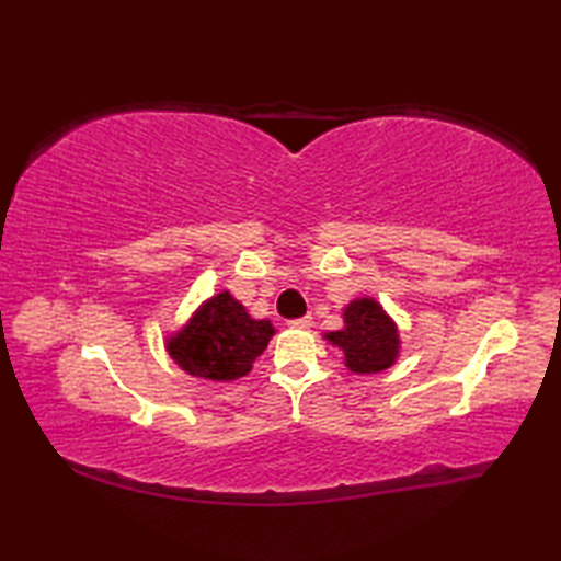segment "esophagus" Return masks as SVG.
Segmentation results:
<instances>
[{
	"mask_svg": "<svg viewBox=\"0 0 561 561\" xmlns=\"http://www.w3.org/2000/svg\"><path fill=\"white\" fill-rule=\"evenodd\" d=\"M289 325H291V328H296V330H308V328L313 325V318H311V316L294 318V320H289Z\"/></svg>",
	"mask_w": 561,
	"mask_h": 561,
	"instance_id": "obj_1",
	"label": "esophagus"
}]
</instances>
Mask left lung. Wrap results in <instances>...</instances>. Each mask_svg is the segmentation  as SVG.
Here are the masks:
<instances>
[{"mask_svg":"<svg viewBox=\"0 0 561 561\" xmlns=\"http://www.w3.org/2000/svg\"><path fill=\"white\" fill-rule=\"evenodd\" d=\"M328 340L344 352V364L356 374L383 371L398 356V330L374 299H356L344 311V330Z\"/></svg>","mask_w":561,"mask_h":561,"instance_id":"8db88e82","label":"left lung"}]
</instances>
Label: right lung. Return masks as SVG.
<instances>
[{"mask_svg": "<svg viewBox=\"0 0 561 561\" xmlns=\"http://www.w3.org/2000/svg\"><path fill=\"white\" fill-rule=\"evenodd\" d=\"M272 335L270 320H253L229 291H221L171 337L169 352L187 374L233 380L253 368Z\"/></svg>", "mask_w": 561, "mask_h": 561, "instance_id": "obj_1", "label": "right lung"}]
</instances>
